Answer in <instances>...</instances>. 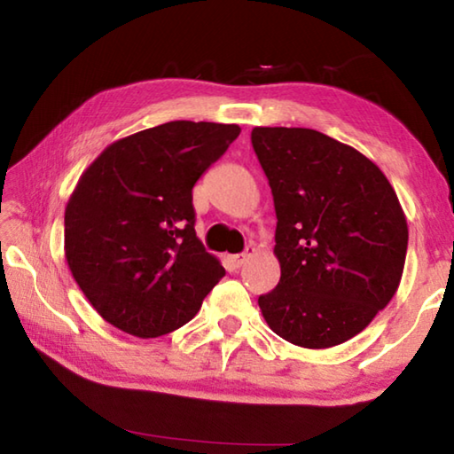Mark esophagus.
<instances>
[{
	"label": "esophagus",
	"instance_id": "esophagus-1",
	"mask_svg": "<svg viewBox=\"0 0 454 454\" xmlns=\"http://www.w3.org/2000/svg\"><path fill=\"white\" fill-rule=\"evenodd\" d=\"M254 252H256V248H252V246H248V248H246L242 254L230 256V264H232V268H240V266H244L246 262H248L252 256H254Z\"/></svg>",
	"mask_w": 454,
	"mask_h": 454
}]
</instances>
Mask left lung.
<instances>
[{"mask_svg": "<svg viewBox=\"0 0 454 454\" xmlns=\"http://www.w3.org/2000/svg\"><path fill=\"white\" fill-rule=\"evenodd\" d=\"M276 210L280 282L258 298L276 334L302 348L350 340L393 301L409 226L372 160L309 128H254Z\"/></svg>", "mask_w": 454, "mask_h": 454, "instance_id": "obj_1", "label": "left lung"}]
</instances>
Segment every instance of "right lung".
I'll return each mask as SVG.
<instances>
[{"instance_id": "right-lung-1", "label": "right lung", "mask_w": 454, "mask_h": 454, "mask_svg": "<svg viewBox=\"0 0 454 454\" xmlns=\"http://www.w3.org/2000/svg\"><path fill=\"white\" fill-rule=\"evenodd\" d=\"M238 134L236 124L168 121L110 144L80 176L64 250L106 322L137 338L168 334L226 274L198 240L192 188Z\"/></svg>"}]
</instances>
